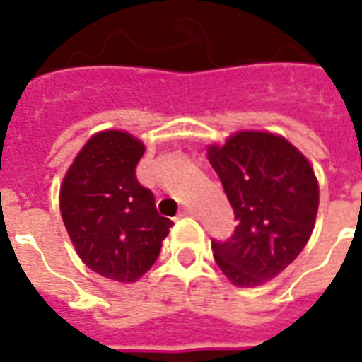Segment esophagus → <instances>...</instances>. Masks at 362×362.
<instances>
[{
  "mask_svg": "<svg viewBox=\"0 0 362 362\" xmlns=\"http://www.w3.org/2000/svg\"><path fill=\"white\" fill-rule=\"evenodd\" d=\"M195 212H193L192 209H182L180 212H178V218H186V216H193Z\"/></svg>",
  "mask_w": 362,
  "mask_h": 362,
  "instance_id": "esophagus-1",
  "label": "esophagus"
}]
</instances>
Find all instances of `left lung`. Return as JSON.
Instances as JSON below:
<instances>
[{"label":"left lung","instance_id":"8db88e82","mask_svg":"<svg viewBox=\"0 0 362 362\" xmlns=\"http://www.w3.org/2000/svg\"><path fill=\"white\" fill-rule=\"evenodd\" d=\"M209 161L238 223L227 240H212L216 263L235 286H261L297 259L314 231V170L286 139L261 131L210 146Z\"/></svg>","mask_w":362,"mask_h":362}]
</instances>
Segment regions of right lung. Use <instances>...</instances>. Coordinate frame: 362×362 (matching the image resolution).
Returning a JSON list of instances; mask_svg holds the SVG:
<instances>
[{
    "label": "right lung",
    "instance_id": "right-lung-1",
    "mask_svg": "<svg viewBox=\"0 0 362 362\" xmlns=\"http://www.w3.org/2000/svg\"><path fill=\"white\" fill-rule=\"evenodd\" d=\"M144 144L124 131L93 135L62 184L65 229L86 267L116 281H135L156 263L173 221L136 180Z\"/></svg>",
    "mask_w": 362,
    "mask_h": 362
}]
</instances>
